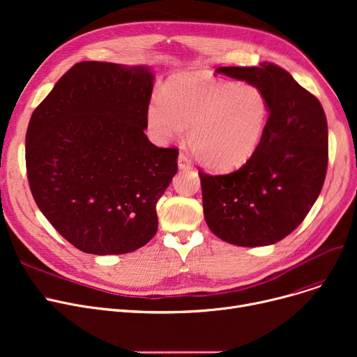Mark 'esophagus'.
Masks as SVG:
<instances>
[{"instance_id":"1","label":"esophagus","mask_w":357,"mask_h":357,"mask_svg":"<svg viewBox=\"0 0 357 357\" xmlns=\"http://www.w3.org/2000/svg\"><path fill=\"white\" fill-rule=\"evenodd\" d=\"M178 166H179V169H182V171H190V169H192L191 160L186 158L183 153H181L179 158H178Z\"/></svg>"}]
</instances>
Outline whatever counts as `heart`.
Returning <instances> with one entry per match:
<instances>
[{"mask_svg": "<svg viewBox=\"0 0 357 357\" xmlns=\"http://www.w3.org/2000/svg\"><path fill=\"white\" fill-rule=\"evenodd\" d=\"M272 116L266 92L208 72L179 73L146 108L149 135L165 144L190 126V147L205 167L233 171L246 165L264 143Z\"/></svg>", "mask_w": 357, "mask_h": 357, "instance_id": "obj_1", "label": "heart"}]
</instances>
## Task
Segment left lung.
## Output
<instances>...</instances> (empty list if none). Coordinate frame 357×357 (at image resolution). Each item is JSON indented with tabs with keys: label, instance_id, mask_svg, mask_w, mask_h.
Segmentation results:
<instances>
[{
	"label": "left lung",
	"instance_id": "1",
	"mask_svg": "<svg viewBox=\"0 0 357 357\" xmlns=\"http://www.w3.org/2000/svg\"><path fill=\"white\" fill-rule=\"evenodd\" d=\"M215 72L260 86L271 100L272 116L257 153L238 171L198 172L205 221L231 245H273L304 221L321 192L328 162L324 109L273 63L221 66Z\"/></svg>",
	"mask_w": 357,
	"mask_h": 357
}]
</instances>
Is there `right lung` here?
Returning <instances> with one entry per match:
<instances>
[{
    "instance_id": "right-lung-1",
    "label": "right lung",
    "mask_w": 357,
    "mask_h": 357,
    "mask_svg": "<svg viewBox=\"0 0 357 357\" xmlns=\"http://www.w3.org/2000/svg\"><path fill=\"white\" fill-rule=\"evenodd\" d=\"M153 78L146 65L81 62L31 114L26 166L33 198L85 253L135 252L158 231L156 202L178 172V150L144 135Z\"/></svg>"
}]
</instances>
